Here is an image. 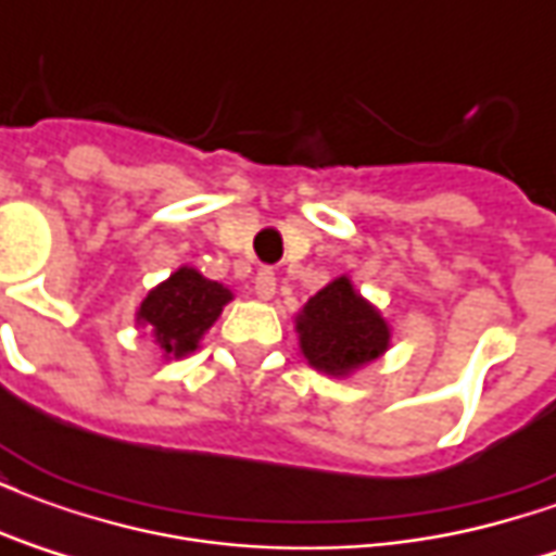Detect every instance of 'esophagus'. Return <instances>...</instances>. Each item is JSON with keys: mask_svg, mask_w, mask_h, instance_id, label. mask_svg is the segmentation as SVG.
I'll return each instance as SVG.
<instances>
[{"mask_svg": "<svg viewBox=\"0 0 556 556\" xmlns=\"http://www.w3.org/2000/svg\"><path fill=\"white\" fill-rule=\"evenodd\" d=\"M255 298H258V301H270V298H274V291H277V277H274V270H258V274H255Z\"/></svg>", "mask_w": 556, "mask_h": 556, "instance_id": "esophagus-1", "label": "esophagus"}]
</instances>
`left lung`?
Listing matches in <instances>:
<instances>
[{"mask_svg":"<svg viewBox=\"0 0 556 556\" xmlns=\"http://www.w3.org/2000/svg\"><path fill=\"white\" fill-rule=\"evenodd\" d=\"M294 330L303 361L333 378H349L384 357L393 337L381 309L366 301L349 277L330 279L303 303L294 315Z\"/></svg>","mask_w":556,"mask_h":556,"instance_id":"8db88e82","label":"left lung"}]
</instances>
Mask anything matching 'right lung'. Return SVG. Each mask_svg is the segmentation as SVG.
<instances>
[{
    "label": "right lung",
    "instance_id": "right-lung-1",
    "mask_svg": "<svg viewBox=\"0 0 556 556\" xmlns=\"http://www.w3.org/2000/svg\"><path fill=\"white\" fill-rule=\"evenodd\" d=\"M231 298L235 294L223 282L181 265L142 298L137 306V327L151 333L163 361H181L199 349L202 337L214 327Z\"/></svg>",
    "mask_w": 556,
    "mask_h": 556
}]
</instances>
